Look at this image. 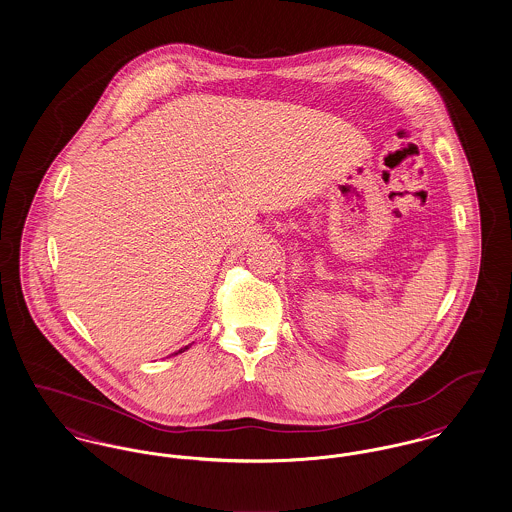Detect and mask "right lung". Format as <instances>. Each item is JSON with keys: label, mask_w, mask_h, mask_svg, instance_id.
<instances>
[{"label": "right lung", "mask_w": 512, "mask_h": 512, "mask_svg": "<svg viewBox=\"0 0 512 512\" xmlns=\"http://www.w3.org/2000/svg\"><path fill=\"white\" fill-rule=\"evenodd\" d=\"M190 345H187V347H183V349L177 350V352H173V354H179V352H185V350L189 349Z\"/></svg>", "instance_id": "right-lung-1"}]
</instances>
